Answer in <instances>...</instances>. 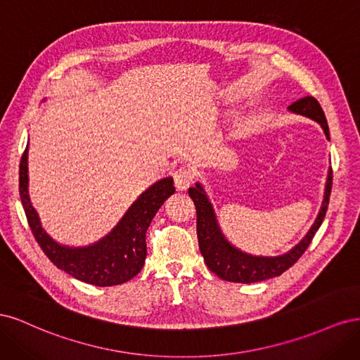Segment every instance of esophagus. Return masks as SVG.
Here are the masks:
<instances>
[{
    "mask_svg": "<svg viewBox=\"0 0 360 360\" xmlns=\"http://www.w3.org/2000/svg\"><path fill=\"white\" fill-rule=\"evenodd\" d=\"M193 181V174L188 168H179L176 172H174V184L179 191L188 189Z\"/></svg>",
    "mask_w": 360,
    "mask_h": 360,
    "instance_id": "obj_1",
    "label": "esophagus"
}]
</instances>
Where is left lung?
I'll return each mask as SVG.
<instances>
[{
	"label": "left lung",
	"mask_w": 360,
	"mask_h": 360,
	"mask_svg": "<svg viewBox=\"0 0 360 360\" xmlns=\"http://www.w3.org/2000/svg\"><path fill=\"white\" fill-rule=\"evenodd\" d=\"M288 110L294 114H300L304 117L312 118L317 122L323 130L326 138L329 136L328 120L321 110L317 99L311 96L303 97L297 102L288 106ZM332 191V168L328 174V181H326L324 200L321 204L320 213L315 219L314 225L308 234L294 246L287 254L279 257H255L242 252L240 249L234 248L224 237L219 225H217L213 207L207 198V195L200 183L195 184V188H189V197L193 200L195 209H197V234L200 250L204 257L207 267H209L214 275L224 281L230 282H242V284H250V282H259L264 279L275 278L284 274L296 261L303 255L304 250L311 245L315 233L319 231L320 225L328 212L329 198Z\"/></svg>",
	"instance_id": "obj_1"
}]
</instances>
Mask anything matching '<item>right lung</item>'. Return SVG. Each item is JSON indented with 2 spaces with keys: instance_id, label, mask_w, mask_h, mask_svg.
<instances>
[{
  "instance_id": "add662e5",
  "label": "right lung",
  "mask_w": 360,
  "mask_h": 360,
  "mask_svg": "<svg viewBox=\"0 0 360 360\" xmlns=\"http://www.w3.org/2000/svg\"><path fill=\"white\" fill-rule=\"evenodd\" d=\"M28 144L19 165V195L31 233L45 255L58 269L86 284L97 287L118 285L132 279L143 269L147 243L146 233L160 205L176 192L172 177L162 179L150 186L117 224L114 230L94 245L69 248L51 238L28 197Z\"/></svg>"
}]
</instances>
